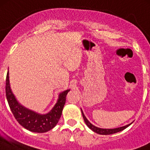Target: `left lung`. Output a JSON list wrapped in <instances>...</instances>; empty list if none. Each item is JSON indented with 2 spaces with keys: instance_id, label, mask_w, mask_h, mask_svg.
Returning a JSON list of instances; mask_svg holds the SVG:
<instances>
[{
  "instance_id": "obj_1",
  "label": "left lung",
  "mask_w": 150,
  "mask_h": 150,
  "mask_svg": "<svg viewBox=\"0 0 150 150\" xmlns=\"http://www.w3.org/2000/svg\"><path fill=\"white\" fill-rule=\"evenodd\" d=\"M81 112H82V115H83V120H84L85 122H86V125H87V126L90 129H91L92 131H94L95 133H96V134H101V135H110V134H115V133L120 132V131H122V130L125 129V128H126L127 127H128L130 125H131V123H132V122H131V123L128 124V125H125V126L120 127V128H112V129L100 128H98V127L95 126V125H92V124L91 123V122L87 120V118L86 117V116L84 115V114H83V112L82 110H81Z\"/></svg>"
}]
</instances>
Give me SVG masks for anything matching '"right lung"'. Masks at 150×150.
<instances>
[{"label": "right lung", "instance_id": "right-lung-1", "mask_svg": "<svg viewBox=\"0 0 150 150\" xmlns=\"http://www.w3.org/2000/svg\"><path fill=\"white\" fill-rule=\"evenodd\" d=\"M69 90L62 92L52 110L48 113L40 115L25 108L21 105L15 98L10 87L8 72L6 80V94L8 105L13 116L22 126L32 132L45 133L52 129L59 122L63 107L66 102V96Z\"/></svg>", "mask_w": 150, "mask_h": 150}]
</instances>
